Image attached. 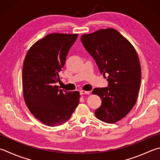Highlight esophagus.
<instances>
[{"label": "esophagus", "mask_w": 160, "mask_h": 160, "mask_svg": "<svg viewBox=\"0 0 160 160\" xmlns=\"http://www.w3.org/2000/svg\"><path fill=\"white\" fill-rule=\"evenodd\" d=\"M80 94L81 95H89L90 91H86V90H81Z\"/></svg>", "instance_id": "34e87169"}]
</instances>
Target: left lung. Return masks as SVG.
<instances>
[{
  "label": "left lung",
  "mask_w": 160,
  "mask_h": 160,
  "mask_svg": "<svg viewBox=\"0 0 160 160\" xmlns=\"http://www.w3.org/2000/svg\"><path fill=\"white\" fill-rule=\"evenodd\" d=\"M81 40L95 59L100 73L108 75V87L92 90V94L102 99L95 116L104 122L115 123L130 112L137 100L141 69L137 51L113 28L83 34Z\"/></svg>",
  "instance_id": "1"
}]
</instances>
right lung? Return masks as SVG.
Returning a JSON list of instances; mask_svg holds the SVG:
<instances>
[{
    "label": "right lung",
    "instance_id": "add662e5",
    "mask_svg": "<svg viewBox=\"0 0 160 160\" xmlns=\"http://www.w3.org/2000/svg\"><path fill=\"white\" fill-rule=\"evenodd\" d=\"M77 34L52 33L36 42L27 52L22 70L23 95L31 113L43 124L61 125L79 103V92L59 89V72Z\"/></svg>",
    "mask_w": 160,
    "mask_h": 160
}]
</instances>
